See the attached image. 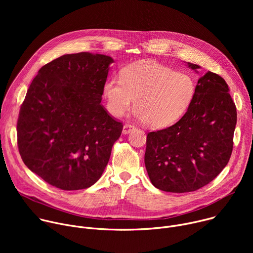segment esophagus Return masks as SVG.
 Listing matches in <instances>:
<instances>
[{"label":"esophagus","instance_id":"1","mask_svg":"<svg viewBox=\"0 0 253 253\" xmlns=\"http://www.w3.org/2000/svg\"><path fill=\"white\" fill-rule=\"evenodd\" d=\"M134 125L133 124H131V123H125L124 124V126H123V133L124 134H128V133H130V131L132 130V129H134Z\"/></svg>","mask_w":253,"mask_h":253}]
</instances>
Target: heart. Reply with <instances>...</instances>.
I'll return each instance as SVG.
<instances>
[{"label":"heart","instance_id":"obj_1","mask_svg":"<svg viewBox=\"0 0 253 253\" xmlns=\"http://www.w3.org/2000/svg\"><path fill=\"white\" fill-rule=\"evenodd\" d=\"M196 91L193 78L155 62H141L112 77L104 86L106 107L113 116L123 115L134 103V114L152 128L176 123L190 107Z\"/></svg>","mask_w":253,"mask_h":253}]
</instances>
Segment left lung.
<instances>
[{"label":"left lung","mask_w":253,"mask_h":253,"mask_svg":"<svg viewBox=\"0 0 253 253\" xmlns=\"http://www.w3.org/2000/svg\"><path fill=\"white\" fill-rule=\"evenodd\" d=\"M197 70L198 65L187 63ZM228 85L208 71L196 85L187 112L174 125L149 132L145 166L151 183L167 192L195 191L227 165L237 113Z\"/></svg>","instance_id":"obj_1"}]
</instances>
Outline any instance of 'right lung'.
<instances>
[{"mask_svg": "<svg viewBox=\"0 0 253 253\" xmlns=\"http://www.w3.org/2000/svg\"><path fill=\"white\" fill-rule=\"evenodd\" d=\"M109 56L82 52L44 65L32 81L17 123L25 165L62 190L85 189L101 177L123 124L100 104Z\"/></svg>", "mask_w": 253, "mask_h": 253, "instance_id": "1", "label": "right lung"}]
</instances>
